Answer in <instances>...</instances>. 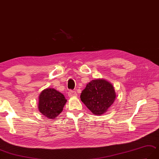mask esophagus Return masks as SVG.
<instances>
[{"mask_svg":"<svg viewBox=\"0 0 159 159\" xmlns=\"http://www.w3.org/2000/svg\"><path fill=\"white\" fill-rule=\"evenodd\" d=\"M68 96L70 98H72V97H76L77 96V93L75 91H70L68 93Z\"/></svg>","mask_w":159,"mask_h":159,"instance_id":"esophagus-1","label":"esophagus"}]
</instances>
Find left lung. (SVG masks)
Wrapping results in <instances>:
<instances>
[{
	"instance_id": "obj_1",
	"label": "left lung",
	"mask_w": 159,
	"mask_h": 159,
	"mask_svg": "<svg viewBox=\"0 0 159 159\" xmlns=\"http://www.w3.org/2000/svg\"><path fill=\"white\" fill-rule=\"evenodd\" d=\"M116 99L112 84L104 79L90 81L80 94V99L95 115H102L108 111Z\"/></svg>"
}]
</instances>
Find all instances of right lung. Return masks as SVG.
<instances>
[{"mask_svg": "<svg viewBox=\"0 0 159 159\" xmlns=\"http://www.w3.org/2000/svg\"><path fill=\"white\" fill-rule=\"evenodd\" d=\"M66 102L67 99L60 91L47 88L39 95L38 108L46 118L55 119L62 112Z\"/></svg>", "mask_w": 159, "mask_h": 159, "instance_id": "right-lung-1", "label": "right lung"}]
</instances>
